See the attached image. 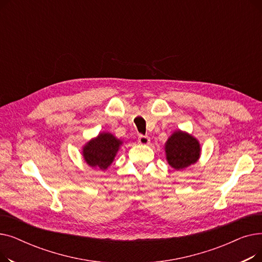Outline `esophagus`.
<instances>
[{
    "label": "esophagus",
    "instance_id": "34e87169",
    "mask_svg": "<svg viewBox=\"0 0 262 262\" xmlns=\"http://www.w3.org/2000/svg\"><path fill=\"white\" fill-rule=\"evenodd\" d=\"M138 142L140 143V144H143V145H145V144H148L149 143V137L148 136H144V135H140L139 137H138Z\"/></svg>",
    "mask_w": 262,
    "mask_h": 262
}]
</instances>
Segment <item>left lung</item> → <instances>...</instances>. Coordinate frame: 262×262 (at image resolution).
<instances>
[{
  "label": "left lung",
  "mask_w": 262,
  "mask_h": 262,
  "mask_svg": "<svg viewBox=\"0 0 262 262\" xmlns=\"http://www.w3.org/2000/svg\"><path fill=\"white\" fill-rule=\"evenodd\" d=\"M200 143L193 137L183 132L174 133L166 144L167 159L175 170L185 169L198 161Z\"/></svg>",
  "instance_id": "1"
}]
</instances>
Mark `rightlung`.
I'll use <instances>...</instances> for the list:
<instances>
[{"mask_svg": "<svg viewBox=\"0 0 262 262\" xmlns=\"http://www.w3.org/2000/svg\"><path fill=\"white\" fill-rule=\"evenodd\" d=\"M120 144L121 141L112 134H100L98 138L91 140L84 147V158L89 166L105 170L113 162Z\"/></svg>", "mask_w": 262, "mask_h": 262, "instance_id": "1", "label": "right lung"}]
</instances>
